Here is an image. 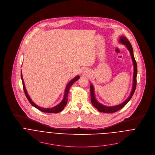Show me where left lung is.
I'll list each match as a JSON object with an SVG mask.
<instances>
[{
    "label": "left lung",
    "instance_id": "left-lung-1",
    "mask_svg": "<svg viewBox=\"0 0 155 155\" xmlns=\"http://www.w3.org/2000/svg\"><path fill=\"white\" fill-rule=\"evenodd\" d=\"M120 42L121 44H124L126 45L127 47V49L130 51V55L131 57V59L133 61V66H134V73H133V86H132V90L131 92L129 95V97L127 98V99L121 103V104H119L116 106H113V107H107L101 104H100L98 101L96 99L95 96V92H94V88L93 85L91 84L90 85V89H91V102L93 106L96 108L99 112L104 113H115L120 110H121L122 108H123L128 101L132 98L135 90L136 87V84H137V63L135 60L134 57V54H133V50L131 46V44H130V41L128 40L127 38L123 36H121L120 38Z\"/></svg>",
    "mask_w": 155,
    "mask_h": 155
}]
</instances>
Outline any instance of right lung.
<instances>
[{
	"label": "right lung",
	"instance_id": "obj_1",
	"mask_svg": "<svg viewBox=\"0 0 155 155\" xmlns=\"http://www.w3.org/2000/svg\"><path fill=\"white\" fill-rule=\"evenodd\" d=\"M21 79H22V84H23V89L25 92V94L26 95V97L28 99L29 102H30V104L34 107H35L37 109L39 110L40 111L44 112V113H54V114H56V113H60V111H61L64 107L66 105L67 103H68V94H69V89L71 88V86L73 84L74 82H75L76 81H78L80 77L79 76H76L75 78H74L73 79H71V81L68 83V84H67L66 89H65V91H64V97L63 100L61 101V102L60 104H58V105H57L56 106L53 107V108H42L40 107L38 105H37L30 98L29 95H28V92L27 91V89L25 88V84L24 82V80H23V78H22V71H21Z\"/></svg>",
	"mask_w": 155,
	"mask_h": 155
}]
</instances>
